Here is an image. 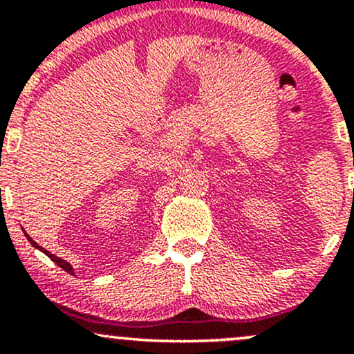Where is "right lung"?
Here are the masks:
<instances>
[{
  "label": "right lung",
  "mask_w": 354,
  "mask_h": 354,
  "mask_svg": "<svg viewBox=\"0 0 354 354\" xmlns=\"http://www.w3.org/2000/svg\"><path fill=\"white\" fill-rule=\"evenodd\" d=\"M24 234H26V233H24ZM26 238H28V241H30V243H31V245H33L35 248H38V250H39V251H43V253H44V254H46V256H48V258H51V259H53V261H55V263H56V265H58L59 268H63V270H64V271H66V273H71V274H75V273H73V266L70 265V263H66V261H64V259H61V258H58V256L51 254V253H50V251H46V250H44V248H41V246H39V245H38V243H35V241H33V239H31L30 236H28V234H26Z\"/></svg>",
  "instance_id": "add662e5"
}]
</instances>
